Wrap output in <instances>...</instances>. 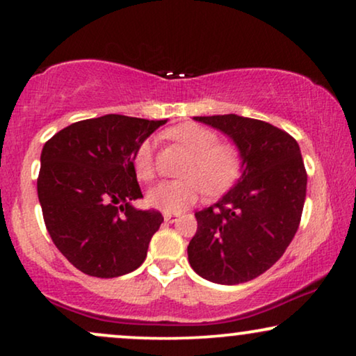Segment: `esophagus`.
I'll return each mask as SVG.
<instances>
[{"label":"esophagus","mask_w":356,"mask_h":356,"mask_svg":"<svg viewBox=\"0 0 356 356\" xmlns=\"http://www.w3.org/2000/svg\"><path fill=\"white\" fill-rule=\"evenodd\" d=\"M163 220L168 223H173V222H177L178 218H177V216H172V213H163Z\"/></svg>","instance_id":"obj_1"}]
</instances>
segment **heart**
Returning a JSON list of instances; mask_svg holds the SVG:
<instances>
[{"label": "heart", "mask_w": 356, "mask_h": 356, "mask_svg": "<svg viewBox=\"0 0 356 356\" xmlns=\"http://www.w3.org/2000/svg\"><path fill=\"white\" fill-rule=\"evenodd\" d=\"M167 138L181 145L191 154L183 170V179L163 181L147 194L150 206L167 213H178L197 202L207 193L218 194L235 181L241 168V157L235 145L218 143V136L212 129L196 123H184L172 128ZM133 168L140 181L155 178L154 143L144 140L136 149Z\"/></svg>", "instance_id": "b5f03b06"}]
</instances>
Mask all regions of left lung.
Instances as JSON below:
<instances>
[{
	"instance_id": "1",
	"label": "left lung",
	"mask_w": 356,
	"mask_h": 356,
	"mask_svg": "<svg viewBox=\"0 0 356 356\" xmlns=\"http://www.w3.org/2000/svg\"><path fill=\"white\" fill-rule=\"evenodd\" d=\"M194 120L235 143L241 177L220 201L194 213L189 264L213 284H243L270 269L298 230L308 181L300 145L261 120L233 113Z\"/></svg>"
}]
</instances>
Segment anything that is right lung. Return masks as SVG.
I'll return each instance as SVG.
<instances>
[{
  "label": "right lung",
  "mask_w": 356,
  "mask_h": 356,
  "mask_svg": "<svg viewBox=\"0 0 356 356\" xmlns=\"http://www.w3.org/2000/svg\"><path fill=\"white\" fill-rule=\"evenodd\" d=\"M167 120L123 115L82 120L47 140L37 193L53 243L76 269L100 279L129 274L147 256L163 222L138 211L136 149Z\"/></svg>",
  "instance_id": "right-lung-1"
}]
</instances>
